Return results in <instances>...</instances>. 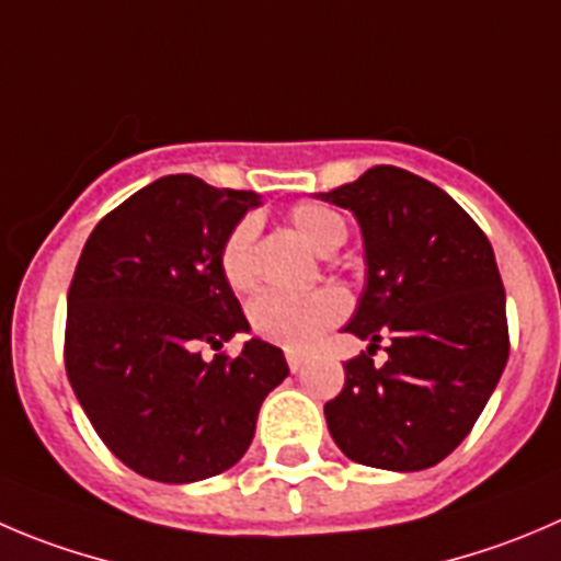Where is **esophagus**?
Returning <instances> with one entry per match:
<instances>
[{"label":"esophagus","instance_id":"1","mask_svg":"<svg viewBox=\"0 0 561 561\" xmlns=\"http://www.w3.org/2000/svg\"><path fill=\"white\" fill-rule=\"evenodd\" d=\"M286 364H289L291 371H300L302 364H306V355H300V352H286Z\"/></svg>","mask_w":561,"mask_h":561}]
</instances>
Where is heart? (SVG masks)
Listing matches in <instances>:
<instances>
[{"label":"heart","instance_id":"1","mask_svg":"<svg viewBox=\"0 0 561 561\" xmlns=\"http://www.w3.org/2000/svg\"><path fill=\"white\" fill-rule=\"evenodd\" d=\"M297 237L317 253H333L346 242V222L339 211L322 204H300L289 211ZM222 277L231 289L244 291L253 286V220H239L222 239L217 255ZM350 311V300L341 289H319L311 295L291 297L277 291H261L248 308L250 328L259 339L284 350L300 352L317 344L324 330L339 324Z\"/></svg>","mask_w":561,"mask_h":561}]
</instances>
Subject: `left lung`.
Instances as JSON below:
<instances>
[{"instance_id":"obj_1","label":"left lung","mask_w":561,"mask_h":561,"mask_svg":"<svg viewBox=\"0 0 561 561\" xmlns=\"http://www.w3.org/2000/svg\"><path fill=\"white\" fill-rule=\"evenodd\" d=\"M322 201L355 211L366 291L346 333L371 339L324 404L335 446L386 471L437 466L466 440L510 357L493 248L455 197L410 170L377 164ZM389 360L374 364L379 341Z\"/></svg>"}]
</instances>
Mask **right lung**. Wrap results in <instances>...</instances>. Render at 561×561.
<instances>
[{"label": "right lung", "instance_id": "right-lung-1", "mask_svg": "<svg viewBox=\"0 0 561 561\" xmlns=\"http://www.w3.org/2000/svg\"><path fill=\"white\" fill-rule=\"evenodd\" d=\"M259 195L164 175L99 220L68 286L66 375L106 449L153 482L184 484L242 460L261 402L289 375L250 339L222 277V239ZM206 345L218 355L203 357Z\"/></svg>", "mask_w": 561, "mask_h": 561}]
</instances>
